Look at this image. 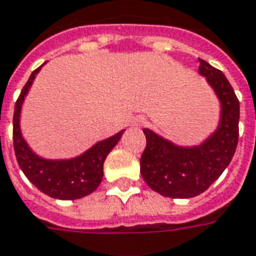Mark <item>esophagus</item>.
I'll return each mask as SVG.
<instances>
[{"label": "esophagus", "instance_id": "1", "mask_svg": "<svg viewBox=\"0 0 256 256\" xmlns=\"http://www.w3.org/2000/svg\"><path fill=\"white\" fill-rule=\"evenodd\" d=\"M133 124H134V126H142V124H144V118H142V116L136 118L134 123H133Z\"/></svg>", "mask_w": 256, "mask_h": 256}]
</instances>
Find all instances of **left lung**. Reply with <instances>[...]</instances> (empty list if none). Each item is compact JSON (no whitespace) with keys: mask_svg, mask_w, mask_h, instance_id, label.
I'll use <instances>...</instances> for the list:
<instances>
[{"mask_svg":"<svg viewBox=\"0 0 256 256\" xmlns=\"http://www.w3.org/2000/svg\"><path fill=\"white\" fill-rule=\"evenodd\" d=\"M199 74L220 100L218 126L199 146H178L150 128H142L147 146L140 160L146 184L172 199L203 194L228 166L238 142L240 102L220 70L199 58Z\"/></svg>","mask_w":256,"mask_h":256,"instance_id":"left-lung-1","label":"left lung"}]
</instances>
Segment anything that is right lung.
Masks as SVG:
<instances>
[{"mask_svg":"<svg viewBox=\"0 0 256 256\" xmlns=\"http://www.w3.org/2000/svg\"><path fill=\"white\" fill-rule=\"evenodd\" d=\"M42 66L34 70L15 104L14 112V150L25 176L40 192L60 200H76L92 194L104 178V162L119 142L124 130L94 144L77 157L48 160L38 156L20 132V110L25 96L32 86Z\"/></svg>","mask_w":256,"mask_h":256,"instance_id":"add662e5","label":"right lung"}]
</instances>
